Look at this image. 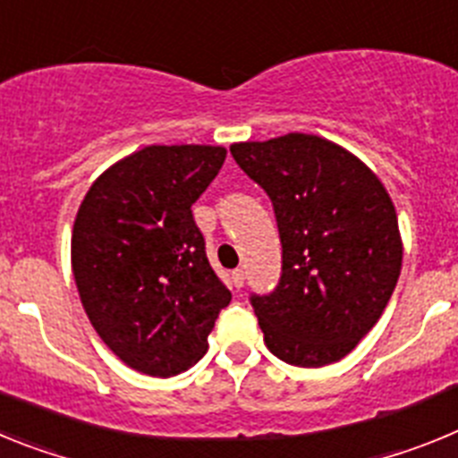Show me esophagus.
Here are the masks:
<instances>
[{
  "mask_svg": "<svg viewBox=\"0 0 458 458\" xmlns=\"http://www.w3.org/2000/svg\"><path fill=\"white\" fill-rule=\"evenodd\" d=\"M232 284L236 286V289H241V286L245 284V273H242L241 268H236V270H233V273H232Z\"/></svg>",
  "mask_w": 458,
  "mask_h": 458,
  "instance_id": "1",
  "label": "esophagus"
}]
</instances>
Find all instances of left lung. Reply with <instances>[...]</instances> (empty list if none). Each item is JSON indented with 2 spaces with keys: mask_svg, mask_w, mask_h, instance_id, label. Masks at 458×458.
I'll use <instances>...</instances> for the list:
<instances>
[{
  "mask_svg": "<svg viewBox=\"0 0 458 458\" xmlns=\"http://www.w3.org/2000/svg\"><path fill=\"white\" fill-rule=\"evenodd\" d=\"M238 167L273 201L282 277L250 302L273 355L333 365L358 346L402 273L390 194L362 160L317 135L232 144Z\"/></svg>",
  "mask_w": 458,
  "mask_h": 458,
  "instance_id": "obj_1",
  "label": "left lung"
}]
</instances>
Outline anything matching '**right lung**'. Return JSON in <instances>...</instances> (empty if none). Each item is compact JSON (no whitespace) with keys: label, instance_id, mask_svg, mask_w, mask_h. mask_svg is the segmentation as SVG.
<instances>
[{"label":"right lung","instance_id":"obj_1","mask_svg":"<svg viewBox=\"0 0 458 458\" xmlns=\"http://www.w3.org/2000/svg\"><path fill=\"white\" fill-rule=\"evenodd\" d=\"M225 157L204 144L144 147L100 174L80 204V301L112 353L141 374L169 378L201 360L232 301L192 217Z\"/></svg>","mask_w":458,"mask_h":458}]
</instances>
